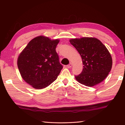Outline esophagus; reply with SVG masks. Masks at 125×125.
Masks as SVG:
<instances>
[{
	"label": "esophagus",
	"instance_id": "34e87169",
	"mask_svg": "<svg viewBox=\"0 0 125 125\" xmlns=\"http://www.w3.org/2000/svg\"><path fill=\"white\" fill-rule=\"evenodd\" d=\"M67 67L68 68H70L71 67H72V64H71V63H70V64H68V65L67 66Z\"/></svg>",
	"mask_w": 125,
	"mask_h": 125
}]
</instances>
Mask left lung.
I'll return each instance as SVG.
<instances>
[{"instance_id": "1", "label": "left lung", "mask_w": 125, "mask_h": 125, "mask_svg": "<svg viewBox=\"0 0 125 125\" xmlns=\"http://www.w3.org/2000/svg\"><path fill=\"white\" fill-rule=\"evenodd\" d=\"M82 57L83 69L75 76L79 83L92 87L106 78L112 67V58L106 47L99 40L84 37L70 40Z\"/></svg>"}]
</instances>
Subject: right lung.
<instances>
[{"label":"right lung","mask_w":125,"mask_h":125,"mask_svg":"<svg viewBox=\"0 0 125 125\" xmlns=\"http://www.w3.org/2000/svg\"><path fill=\"white\" fill-rule=\"evenodd\" d=\"M59 42L58 39L37 36L19 55L17 65L20 75L33 88H45L57 79L63 68L56 52Z\"/></svg>","instance_id":"1"}]
</instances>
